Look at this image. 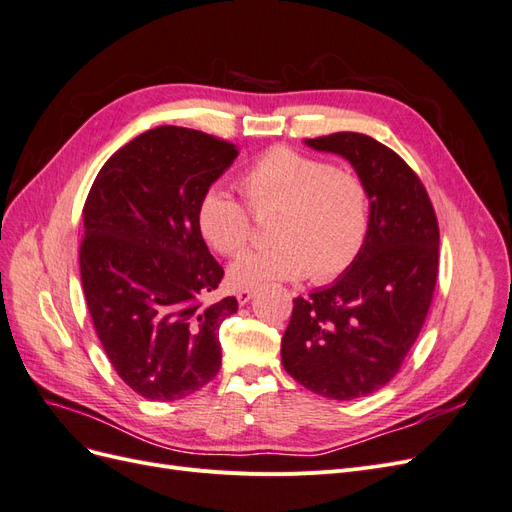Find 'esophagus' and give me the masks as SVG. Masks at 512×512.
Instances as JSON below:
<instances>
[{"label": "esophagus", "instance_id": "esophagus-1", "mask_svg": "<svg viewBox=\"0 0 512 512\" xmlns=\"http://www.w3.org/2000/svg\"><path fill=\"white\" fill-rule=\"evenodd\" d=\"M252 297H254V288H239V290H237V301H239L241 305H245Z\"/></svg>", "mask_w": 512, "mask_h": 512}]
</instances>
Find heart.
Returning <instances> with one entry per match:
<instances>
[{
    "instance_id": "1",
    "label": "heart",
    "mask_w": 512,
    "mask_h": 512,
    "mask_svg": "<svg viewBox=\"0 0 512 512\" xmlns=\"http://www.w3.org/2000/svg\"><path fill=\"white\" fill-rule=\"evenodd\" d=\"M241 190L256 213L273 211L262 250L230 267L235 286L267 280L331 282L359 258L369 232L365 181L331 162L290 147H271L241 175ZM196 228L211 250L241 254L252 241V218L241 200L222 185H209L196 203Z\"/></svg>"
}]
</instances>
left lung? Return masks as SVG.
<instances>
[{"instance_id":"8db88e82","label":"left lung","mask_w":512,"mask_h":512,"mask_svg":"<svg viewBox=\"0 0 512 512\" xmlns=\"http://www.w3.org/2000/svg\"><path fill=\"white\" fill-rule=\"evenodd\" d=\"M346 158L369 192V232L331 286L294 299L282 363L307 391L348 401L391 382L421 333L438 280L440 230L429 194L393 149L359 132L307 138Z\"/></svg>"}]
</instances>
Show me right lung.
<instances>
[{
	"mask_svg": "<svg viewBox=\"0 0 512 512\" xmlns=\"http://www.w3.org/2000/svg\"><path fill=\"white\" fill-rule=\"evenodd\" d=\"M237 156L222 138L160 126L113 153L87 194L85 301L108 361L145 399H183L220 371L218 331L239 303L207 301L224 269L194 213Z\"/></svg>",
	"mask_w": 512,
	"mask_h": 512,
	"instance_id": "add662e5",
	"label": "right lung"
}]
</instances>
